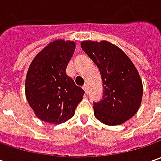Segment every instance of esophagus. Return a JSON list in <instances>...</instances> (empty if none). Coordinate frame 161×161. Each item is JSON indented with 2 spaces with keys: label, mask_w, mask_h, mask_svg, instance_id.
<instances>
[{
  "label": "esophagus",
  "mask_w": 161,
  "mask_h": 161,
  "mask_svg": "<svg viewBox=\"0 0 161 161\" xmlns=\"http://www.w3.org/2000/svg\"><path fill=\"white\" fill-rule=\"evenodd\" d=\"M82 89H83L84 91H85L86 93H88V86H87V85H84L83 87H82Z\"/></svg>",
  "instance_id": "obj_1"
}]
</instances>
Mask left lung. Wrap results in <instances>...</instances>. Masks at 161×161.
Listing matches in <instances>:
<instances>
[{
	"label": "left lung",
	"mask_w": 161,
	"mask_h": 161,
	"mask_svg": "<svg viewBox=\"0 0 161 161\" xmlns=\"http://www.w3.org/2000/svg\"><path fill=\"white\" fill-rule=\"evenodd\" d=\"M81 48L100 71L103 97L94 102L95 117L108 125L132 118L142 98V82L133 62L119 47L108 41H83Z\"/></svg>",
	"instance_id": "1"
}]
</instances>
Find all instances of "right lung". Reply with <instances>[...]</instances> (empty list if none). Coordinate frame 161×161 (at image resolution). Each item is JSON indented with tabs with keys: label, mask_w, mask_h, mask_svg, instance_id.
I'll use <instances>...</instances> for the list:
<instances>
[{
	"label": "right lung",
	"mask_w": 161,
	"mask_h": 161,
	"mask_svg": "<svg viewBox=\"0 0 161 161\" xmlns=\"http://www.w3.org/2000/svg\"><path fill=\"white\" fill-rule=\"evenodd\" d=\"M75 50L72 41L58 39L36 55L27 72L25 92L30 108L42 121L62 124L71 118L84 90L66 74Z\"/></svg>",
	"instance_id": "obj_1"
}]
</instances>
